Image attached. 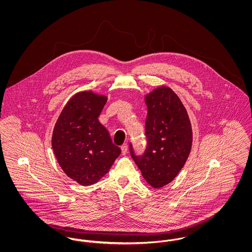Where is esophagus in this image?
<instances>
[{
  "label": "esophagus",
  "instance_id": "obj_1",
  "mask_svg": "<svg viewBox=\"0 0 252 252\" xmlns=\"http://www.w3.org/2000/svg\"><path fill=\"white\" fill-rule=\"evenodd\" d=\"M127 148H128V145H127L126 143H125V144H123V145L121 146V149H122V153H123V155L126 154V152H127Z\"/></svg>",
  "mask_w": 252,
  "mask_h": 252
}]
</instances>
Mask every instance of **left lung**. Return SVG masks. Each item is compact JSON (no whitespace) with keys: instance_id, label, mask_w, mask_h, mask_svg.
<instances>
[{"instance_id":"1","label":"left lung","mask_w":252,"mask_h":252,"mask_svg":"<svg viewBox=\"0 0 252 252\" xmlns=\"http://www.w3.org/2000/svg\"><path fill=\"white\" fill-rule=\"evenodd\" d=\"M147 116L144 154L132 158L145 181L160 188L174 180L191 152L192 131L188 113L179 96L168 87H158L145 95Z\"/></svg>"}]
</instances>
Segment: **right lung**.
Returning <instances> with one entry per match:
<instances>
[{"mask_svg":"<svg viewBox=\"0 0 252 252\" xmlns=\"http://www.w3.org/2000/svg\"><path fill=\"white\" fill-rule=\"evenodd\" d=\"M108 98L93 92L72 96L56 123L52 147L64 173L83 186L104 177L121 154L98 117Z\"/></svg>","mask_w":252,"mask_h":252,"instance_id":"obj_1","label":"right lung"}]
</instances>
